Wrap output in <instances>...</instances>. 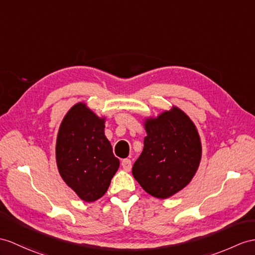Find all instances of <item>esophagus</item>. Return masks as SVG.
<instances>
[{"label":"esophagus","mask_w":255,"mask_h":255,"mask_svg":"<svg viewBox=\"0 0 255 255\" xmlns=\"http://www.w3.org/2000/svg\"><path fill=\"white\" fill-rule=\"evenodd\" d=\"M121 165L123 167V170L127 171V172L131 171V169H132V162H131V160H129V159H123L122 162H121Z\"/></svg>","instance_id":"34e87169"}]
</instances>
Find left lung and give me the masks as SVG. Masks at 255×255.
Returning <instances> with one entry per match:
<instances>
[{"mask_svg":"<svg viewBox=\"0 0 255 255\" xmlns=\"http://www.w3.org/2000/svg\"><path fill=\"white\" fill-rule=\"evenodd\" d=\"M147 136L132 174L149 195L166 199L185 188L199 167L202 146L195 123L172 106L144 120Z\"/></svg>","mask_w":255,"mask_h":255,"instance_id":"1","label":"left lung"}]
</instances>
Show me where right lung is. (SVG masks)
I'll use <instances>...</instances> for the list:
<instances>
[{"label": "right lung", "mask_w": 255, "mask_h": 255, "mask_svg": "<svg viewBox=\"0 0 255 255\" xmlns=\"http://www.w3.org/2000/svg\"><path fill=\"white\" fill-rule=\"evenodd\" d=\"M105 122L106 117H98L80 102L68 110L56 139L59 174L85 202H94L106 194L120 165L105 135Z\"/></svg>", "instance_id": "add662e5"}]
</instances>
